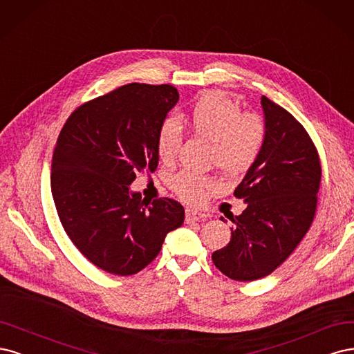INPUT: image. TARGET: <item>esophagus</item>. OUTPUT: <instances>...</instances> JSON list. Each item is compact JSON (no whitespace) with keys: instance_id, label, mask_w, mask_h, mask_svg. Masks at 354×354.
<instances>
[{"instance_id":"obj_1","label":"esophagus","mask_w":354,"mask_h":354,"mask_svg":"<svg viewBox=\"0 0 354 354\" xmlns=\"http://www.w3.org/2000/svg\"><path fill=\"white\" fill-rule=\"evenodd\" d=\"M206 218V214L196 210V209H187L185 210V221L187 223H191V222H198L201 219Z\"/></svg>"}]
</instances>
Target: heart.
Returning a JSON list of instances; mask_svg holds the SVG:
<instances>
[{
	"label": "heart",
	"mask_w": 354,
	"mask_h": 354,
	"mask_svg": "<svg viewBox=\"0 0 354 354\" xmlns=\"http://www.w3.org/2000/svg\"><path fill=\"white\" fill-rule=\"evenodd\" d=\"M184 122L192 135L210 142V163L231 175L244 174L253 166L266 138L263 118L254 111H241L236 101L222 93L209 91L200 95L185 111ZM182 145L179 124L167 119L157 131L156 150L160 160H176ZM172 189L187 201H200L214 180L182 170L172 178Z\"/></svg>",
	"instance_id": "heart-1"
}]
</instances>
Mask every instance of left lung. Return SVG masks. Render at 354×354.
<instances>
[{
  "label": "left lung",
  "instance_id": "1",
  "mask_svg": "<svg viewBox=\"0 0 354 354\" xmlns=\"http://www.w3.org/2000/svg\"><path fill=\"white\" fill-rule=\"evenodd\" d=\"M261 107L266 138L234 191L247 207L231 218V241L212 254L214 266L235 281L268 277L287 260L313 222L322 176L303 124L265 95Z\"/></svg>",
  "mask_w": 354,
  "mask_h": 354
}]
</instances>
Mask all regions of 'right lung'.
Returning <instances> with one entry per match:
<instances>
[{"instance_id": "add662e5", "label": "right lung", "mask_w": 354, "mask_h": 354, "mask_svg": "<svg viewBox=\"0 0 354 354\" xmlns=\"http://www.w3.org/2000/svg\"><path fill=\"white\" fill-rule=\"evenodd\" d=\"M179 94L172 85L128 84L77 107L57 140L51 192L72 243L113 275L138 273L185 219L172 198L150 203L129 185L158 165L156 136Z\"/></svg>"}]
</instances>
